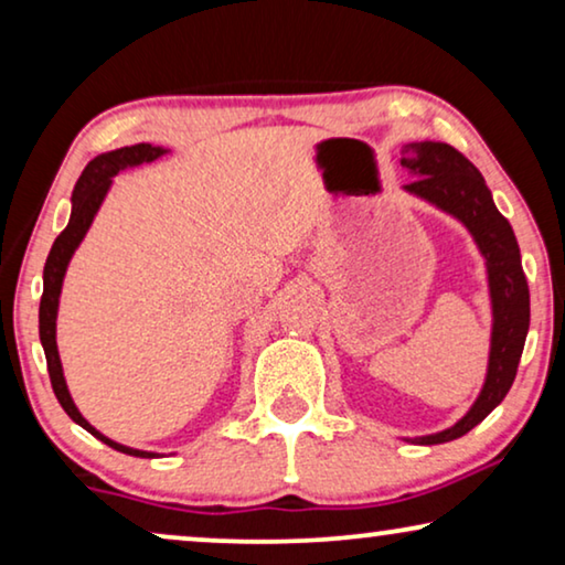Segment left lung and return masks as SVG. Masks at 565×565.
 <instances>
[{
  "label": "left lung",
  "instance_id": "8db88e82",
  "mask_svg": "<svg viewBox=\"0 0 565 565\" xmlns=\"http://www.w3.org/2000/svg\"><path fill=\"white\" fill-rule=\"evenodd\" d=\"M401 167L414 177V182L404 184L408 195L422 198L468 228L486 259L489 280L491 350L481 393L452 427L435 435L406 437V443L414 445H443L468 435L512 388L530 329V288L512 226L493 205L483 174L460 151L443 141L406 143L401 149Z\"/></svg>",
  "mask_w": 565,
  "mask_h": 565
}]
</instances>
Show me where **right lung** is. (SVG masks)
Returning <instances> with one entry per match:
<instances>
[{"label":"right lung","instance_id":"obj_1","mask_svg":"<svg viewBox=\"0 0 565 565\" xmlns=\"http://www.w3.org/2000/svg\"><path fill=\"white\" fill-rule=\"evenodd\" d=\"M164 153L167 149H161V146L136 143V146H122V149L99 153V157H95L87 167H84L79 182H76V188L72 192V215H68L66 228L61 231L56 242H53L49 259H45L43 298H41V313H38V323H41V344L45 352V362H49L51 385H53V393H56L58 404L64 406V412L72 416L79 427L87 429L89 435H95L99 443L110 445L113 450L118 452L136 455V458H157L159 452L136 450V447L115 443V439L105 437L103 431L92 427V424L79 414V408H76L72 393H68L64 367H61L58 344H56V319H58V298H61V288H64L66 267L74 257L76 246H79L82 238L87 236L92 221H95L99 205H103L107 190H110L113 177L122 172V169L146 164V161L164 157Z\"/></svg>","mask_w":565,"mask_h":565}]
</instances>
